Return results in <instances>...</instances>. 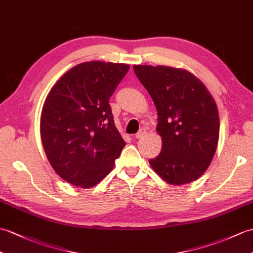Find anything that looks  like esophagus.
Returning a JSON list of instances; mask_svg holds the SVG:
<instances>
[{
    "label": "esophagus",
    "mask_w": 253,
    "mask_h": 253,
    "mask_svg": "<svg viewBox=\"0 0 253 253\" xmlns=\"http://www.w3.org/2000/svg\"><path fill=\"white\" fill-rule=\"evenodd\" d=\"M146 132H148V129L144 128V127H143V128H141L140 130L136 133V138H137V139H141V138L145 136Z\"/></svg>",
    "instance_id": "esophagus-1"
}]
</instances>
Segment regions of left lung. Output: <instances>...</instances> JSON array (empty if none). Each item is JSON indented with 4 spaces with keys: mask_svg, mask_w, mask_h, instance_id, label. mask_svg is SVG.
Segmentation results:
<instances>
[{
    "mask_svg": "<svg viewBox=\"0 0 253 253\" xmlns=\"http://www.w3.org/2000/svg\"><path fill=\"white\" fill-rule=\"evenodd\" d=\"M132 68L157 110L162 152L149 161L152 169L171 185L197 180L209 167L219 141V111L212 95L187 70L137 64Z\"/></svg>",
    "mask_w": 253,
    "mask_h": 253,
    "instance_id": "left-lung-1",
    "label": "left lung"
}]
</instances>
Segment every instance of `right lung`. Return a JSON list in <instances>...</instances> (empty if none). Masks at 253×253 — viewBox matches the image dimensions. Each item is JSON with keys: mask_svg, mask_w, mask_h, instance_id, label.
Here are the masks:
<instances>
[{"mask_svg": "<svg viewBox=\"0 0 253 253\" xmlns=\"http://www.w3.org/2000/svg\"><path fill=\"white\" fill-rule=\"evenodd\" d=\"M128 70L126 63H80L47 95L41 113V140L50 166L70 184L83 189L98 184L126 145L109 99Z\"/></svg>", "mask_w": 253, "mask_h": 253, "instance_id": "obj_1", "label": "right lung"}]
</instances>
